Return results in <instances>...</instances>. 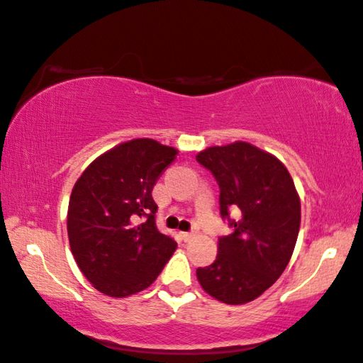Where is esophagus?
Instances as JSON below:
<instances>
[{"mask_svg":"<svg viewBox=\"0 0 363 363\" xmlns=\"http://www.w3.org/2000/svg\"><path fill=\"white\" fill-rule=\"evenodd\" d=\"M179 235H181V238H182L184 241H191L192 238H194V233H189V231H181Z\"/></svg>","mask_w":363,"mask_h":363,"instance_id":"1","label":"esophagus"}]
</instances>
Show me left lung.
Here are the masks:
<instances>
[{
	"instance_id": "obj_1",
	"label": "left lung",
	"mask_w": 363,
	"mask_h": 363,
	"mask_svg": "<svg viewBox=\"0 0 363 363\" xmlns=\"http://www.w3.org/2000/svg\"><path fill=\"white\" fill-rule=\"evenodd\" d=\"M197 161L220 186V213L233 233L218 240L213 264L197 280L215 300L245 305L275 284L298 238L301 207L290 172L280 160L246 142L200 151ZM240 210L231 220L228 210Z\"/></svg>"
}]
</instances>
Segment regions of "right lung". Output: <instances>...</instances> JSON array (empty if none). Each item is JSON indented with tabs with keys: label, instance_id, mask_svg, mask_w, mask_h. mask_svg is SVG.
I'll list each match as a JSON object with an SVG mask.
<instances>
[{
	"label": "right lung",
	"instance_id": "right-lung-1",
	"mask_svg": "<svg viewBox=\"0 0 363 363\" xmlns=\"http://www.w3.org/2000/svg\"><path fill=\"white\" fill-rule=\"evenodd\" d=\"M177 150L135 138L106 151L74 184L67 230L78 267L101 294L123 298L155 282L176 241L155 223L151 197Z\"/></svg>",
	"mask_w": 363,
	"mask_h": 363
}]
</instances>
